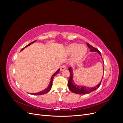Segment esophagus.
<instances>
[{
	"label": "esophagus",
	"instance_id": "esophagus-1",
	"mask_svg": "<svg viewBox=\"0 0 123 123\" xmlns=\"http://www.w3.org/2000/svg\"><path fill=\"white\" fill-rule=\"evenodd\" d=\"M66 69V66L65 65H62L61 67V70L63 71Z\"/></svg>",
	"mask_w": 123,
	"mask_h": 123
}]
</instances>
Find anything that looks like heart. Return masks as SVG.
Returning a JSON list of instances; mask_svg holds the SVG:
<instances>
[{"instance_id":"b5f03b06","label":"heart","mask_w":123,"mask_h":123,"mask_svg":"<svg viewBox=\"0 0 123 123\" xmlns=\"http://www.w3.org/2000/svg\"><path fill=\"white\" fill-rule=\"evenodd\" d=\"M87 48L84 44L73 43L70 44L67 48V52L69 55L73 54V59L75 61H79L83 58L87 53Z\"/></svg>"}]
</instances>
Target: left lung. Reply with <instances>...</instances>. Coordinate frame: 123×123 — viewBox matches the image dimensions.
I'll return each instance as SVG.
<instances>
[{
    "label": "left lung",
    "mask_w": 123,
    "mask_h": 123,
    "mask_svg": "<svg viewBox=\"0 0 123 123\" xmlns=\"http://www.w3.org/2000/svg\"><path fill=\"white\" fill-rule=\"evenodd\" d=\"M87 44L88 47L90 49L91 52H96L98 53L100 55V56H102L101 53H100L98 49H96V48L92 46L88 43H87ZM69 71L70 72V76L69 80H68V86L69 90L73 93H74L78 94H86L90 93H91V92L95 90L96 89H97L100 86V84H101L102 80H101V81H100V82L94 87L89 88V87H86L85 86L83 87V86H77L75 84V83H74V81L73 80V71L72 68L71 67H69Z\"/></svg>",
    "instance_id": "8db88e82"
}]
</instances>
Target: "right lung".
<instances>
[{"label": "right lung", "instance_id": "add662e5", "mask_svg": "<svg viewBox=\"0 0 123 123\" xmlns=\"http://www.w3.org/2000/svg\"><path fill=\"white\" fill-rule=\"evenodd\" d=\"M35 41H36V40H35V41H34V42H33L31 43H30L28 44L27 46H26L25 47L23 48V49H22L21 50V51H22L23 50H24V48H25V47H28L30 45V44H31L32 43H34L35 42ZM59 70H60V69H59L54 74H53V75H52V77L51 78V81L50 82V84H49V86H48L46 89H44V90H43V91H40V92H38V93H31V94H32V95H43V94H46V93H47L49 92L51 90V87H52V82H53V78H54V76L56 75V74H57L59 72Z\"/></svg>", "mask_w": 123, "mask_h": 123}]
</instances>
